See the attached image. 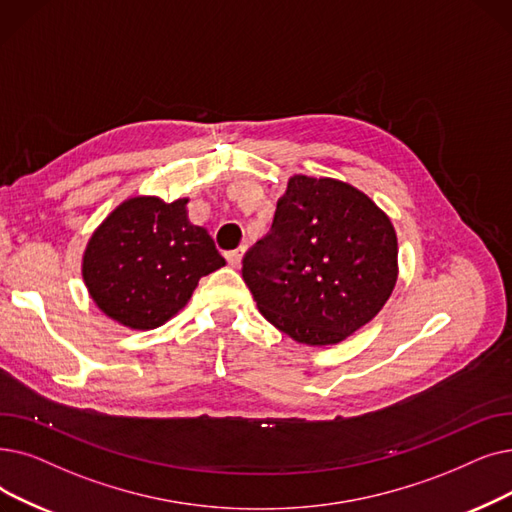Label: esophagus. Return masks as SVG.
Listing matches in <instances>:
<instances>
[{
	"label": "esophagus",
	"mask_w": 512,
	"mask_h": 512,
	"mask_svg": "<svg viewBox=\"0 0 512 512\" xmlns=\"http://www.w3.org/2000/svg\"><path fill=\"white\" fill-rule=\"evenodd\" d=\"M242 257H244V249H236V251L226 253V259H228V265H230V268H240Z\"/></svg>",
	"instance_id": "1"
}]
</instances>
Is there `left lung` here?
<instances>
[{
	"instance_id": "left-lung-1",
	"label": "left lung",
	"mask_w": 512,
	"mask_h": 512,
	"mask_svg": "<svg viewBox=\"0 0 512 512\" xmlns=\"http://www.w3.org/2000/svg\"><path fill=\"white\" fill-rule=\"evenodd\" d=\"M397 234L368 194L335 177H288L272 232L242 259L263 318L309 347L337 345L389 301Z\"/></svg>"
}]
</instances>
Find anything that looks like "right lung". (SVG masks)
<instances>
[{
  "label": "right lung",
  "mask_w": 512,
  "mask_h": 512,
  "mask_svg": "<svg viewBox=\"0 0 512 512\" xmlns=\"http://www.w3.org/2000/svg\"><path fill=\"white\" fill-rule=\"evenodd\" d=\"M190 198L129 196L87 240L81 276L96 307L131 330H152L190 301L198 280L224 268L207 228L188 219Z\"/></svg>",
  "instance_id": "1"
}]
</instances>
